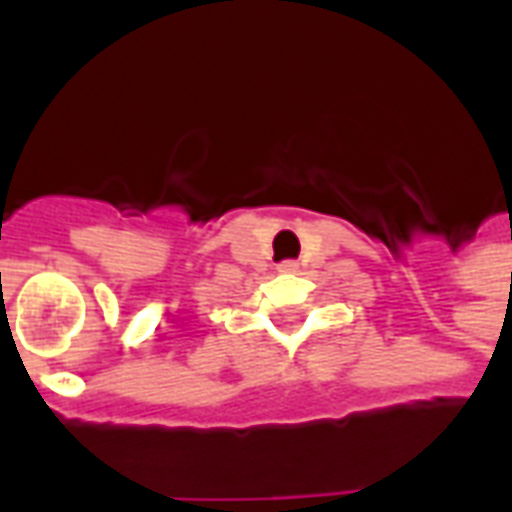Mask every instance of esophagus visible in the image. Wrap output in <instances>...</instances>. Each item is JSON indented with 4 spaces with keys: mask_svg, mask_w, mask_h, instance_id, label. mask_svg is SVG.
Wrapping results in <instances>:
<instances>
[{
    "mask_svg": "<svg viewBox=\"0 0 512 512\" xmlns=\"http://www.w3.org/2000/svg\"><path fill=\"white\" fill-rule=\"evenodd\" d=\"M281 270L283 272H294V270H297V261H283Z\"/></svg>",
    "mask_w": 512,
    "mask_h": 512,
    "instance_id": "1",
    "label": "esophagus"
}]
</instances>
